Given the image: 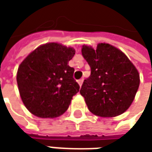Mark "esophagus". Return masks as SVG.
I'll use <instances>...</instances> for the list:
<instances>
[{
  "label": "esophagus",
  "instance_id": "1",
  "mask_svg": "<svg viewBox=\"0 0 152 152\" xmlns=\"http://www.w3.org/2000/svg\"><path fill=\"white\" fill-rule=\"evenodd\" d=\"M77 82H78L79 86H81V85H82V83H83V79H80V80H78V81H77Z\"/></svg>",
  "mask_w": 152,
  "mask_h": 152
}]
</instances>
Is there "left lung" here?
<instances>
[{
    "label": "left lung",
    "instance_id": "1",
    "mask_svg": "<svg viewBox=\"0 0 152 152\" xmlns=\"http://www.w3.org/2000/svg\"><path fill=\"white\" fill-rule=\"evenodd\" d=\"M81 53L91 67L80 93L90 112L100 117H115L128 109L140 85V75L121 50L108 44L94 50L82 46Z\"/></svg>",
    "mask_w": 152,
    "mask_h": 152
}]
</instances>
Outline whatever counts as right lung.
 <instances>
[{
  "instance_id": "1",
  "label": "right lung",
  "mask_w": 152,
  "mask_h": 152,
  "mask_svg": "<svg viewBox=\"0 0 152 152\" xmlns=\"http://www.w3.org/2000/svg\"><path fill=\"white\" fill-rule=\"evenodd\" d=\"M76 51L57 43L38 47L21 63L17 81L29 112L39 118H56L68 109L80 86L69 66Z\"/></svg>"
}]
</instances>
